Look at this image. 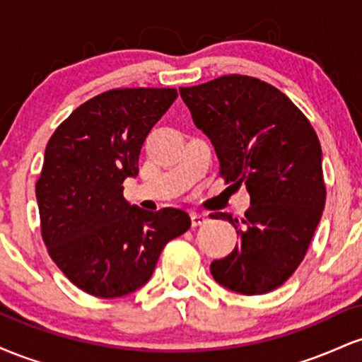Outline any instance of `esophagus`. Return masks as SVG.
<instances>
[{"mask_svg": "<svg viewBox=\"0 0 362 362\" xmlns=\"http://www.w3.org/2000/svg\"><path fill=\"white\" fill-rule=\"evenodd\" d=\"M190 221H192V228H197V226H202V224H206L207 218L206 214L202 213H192L190 214Z\"/></svg>", "mask_w": 362, "mask_h": 362, "instance_id": "obj_1", "label": "esophagus"}]
</instances>
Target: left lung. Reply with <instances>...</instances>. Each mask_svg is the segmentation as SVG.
<instances>
[{
  "label": "left lung",
  "instance_id": "8db88e82",
  "mask_svg": "<svg viewBox=\"0 0 362 362\" xmlns=\"http://www.w3.org/2000/svg\"><path fill=\"white\" fill-rule=\"evenodd\" d=\"M180 97L213 143L219 177L247 187L252 201L243 218L211 214L240 235L238 247L214 260L211 274L248 296L274 291L300 267L325 207L317 132L282 91L252 76L182 86Z\"/></svg>",
  "mask_w": 362,
  "mask_h": 362
}]
</instances>
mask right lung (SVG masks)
Segmentation results:
<instances>
[{
    "instance_id": "add662e5",
    "label": "right lung",
    "mask_w": 362,
    "mask_h": 362,
    "mask_svg": "<svg viewBox=\"0 0 362 362\" xmlns=\"http://www.w3.org/2000/svg\"><path fill=\"white\" fill-rule=\"evenodd\" d=\"M175 88H115L81 103L45 146L35 184L40 233L62 274L91 296L119 298L151 277L170 240L190 228L173 207L148 213L124 197L144 139Z\"/></svg>"
}]
</instances>
